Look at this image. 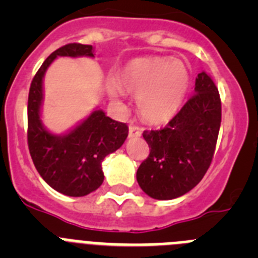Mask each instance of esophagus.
<instances>
[{
	"mask_svg": "<svg viewBox=\"0 0 258 258\" xmlns=\"http://www.w3.org/2000/svg\"><path fill=\"white\" fill-rule=\"evenodd\" d=\"M142 136V129L137 125L131 124L129 125V137L131 138H138V137Z\"/></svg>",
	"mask_w": 258,
	"mask_h": 258,
	"instance_id": "esophagus-1",
	"label": "esophagus"
}]
</instances>
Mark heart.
I'll return each mask as SVG.
<instances>
[{
  "mask_svg": "<svg viewBox=\"0 0 258 258\" xmlns=\"http://www.w3.org/2000/svg\"><path fill=\"white\" fill-rule=\"evenodd\" d=\"M190 84L187 66L169 56H149L129 61L108 76L107 92L115 99L126 93L137 95V108L143 120L159 124L172 118L181 107Z\"/></svg>",
  "mask_w": 258,
  "mask_h": 258,
  "instance_id": "obj_1",
  "label": "heart"
}]
</instances>
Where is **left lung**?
<instances>
[{
	"mask_svg": "<svg viewBox=\"0 0 258 258\" xmlns=\"http://www.w3.org/2000/svg\"><path fill=\"white\" fill-rule=\"evenodd\" d=\"M220 125V93L203 71L195 80V93L168 125L143 132L150 155L137 170L140 187L157 200L192 190L211 165Z\"/></svg>",
	"mask_w": 258,
	"mask_h": 258,
	"instance_id": "obj_1",
	"label": "left lung"
}]
</instances>
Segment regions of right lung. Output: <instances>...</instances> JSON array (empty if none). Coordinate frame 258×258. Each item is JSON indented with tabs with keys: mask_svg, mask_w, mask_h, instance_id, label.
Instances as JSON below:
<instances>
[{
	"mask_svg": "<svg viewBox=\"0 0 258 258\" xmlns=\"http://www.w3.org/2000/svg\"><path fill=\"white\" fill-rule=\"evenodd\" d=\"M92 45L68 44L51 52L32 80L28 95V149L36 169L50 187L68 197H85L103 183L102 161L120 149L127 137L126 124L93 111L66 134H52L41 121L42 81L58 56H90Z\"/></svg>",
	"mask_w": 258,
	"mask_h": 258,
	"instance_id": "right-lung-1",
	"label": "right lung"
}]
</instances>
